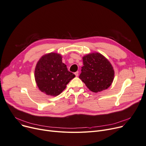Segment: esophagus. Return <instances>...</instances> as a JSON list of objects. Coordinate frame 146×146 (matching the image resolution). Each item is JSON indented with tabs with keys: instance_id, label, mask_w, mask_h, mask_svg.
Wrapping results in <instances>:
<instances>
[{
	"instance_id": "1",
	"label": "esophagus",
	"mask_w": 146,
	"mask_h": 146,
	"mask_svg": "<svg viewBox=\"0 0 146 146\" xmlns=\"http://www.w3.org/2000/svg\"><path fill=\"white\" fill-rule=\"evenodd\" d=\"M74 74L76 75V77H77V76H78V72H75V73H74Z\"/></svg>"
}]
</instances>
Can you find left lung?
<instances>
[{"mask_svg": "<svg viewBox=\"0 0 146 146\" xmlns=\"http://www.w3.org/2000/svg\"><path fill=\"white\" fill-rule=\"evenodd\" d=\"M83 66L79 78L90 90L98 92L107 89L112 84L114 70L110 62L99 53L83 58Z\"/></svg>", "mask_w": 146, "mask_h": 146, "instance_id": "8db88e82", "label": "left lung"}]
</instances>
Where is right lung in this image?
<instances>
[{"instance_id": "obj_1", "label": "right lung", "mask_w": 146, "mask_h": 146, "mask_svg": "<svg viewBox=\"0 0 146 146\" xmlns=\"http://www.w3.org/2000/svg\"><path fill=\"white\" fill-rule=\"evenodd\" d=\"M74 77L62 63L61 55L55 53L43 56L35 69V79L39 89L48 96L59 95Z\"/></svg>"}]
</instances>
